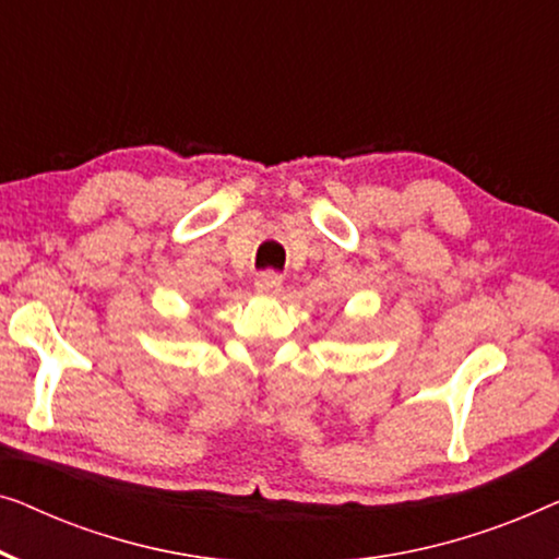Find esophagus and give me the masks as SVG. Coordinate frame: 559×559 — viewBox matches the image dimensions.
I'll return each instance as SVG.
<instances>
[{"label":"esophagus","mask_w":559,"mask_h":559,"mask_svg":"<svg viewBox=\"0 0 559 559\" xmlns=\"http://www.w3.org/2000/svg\"><path fill=\"white\" fill-rule=\"evenodd\" d=\"M281 276H276V273H261V276L255 278V290L258 294H278L281 290Z\"/></svg>","instance_id":"1"}]
</instances>
